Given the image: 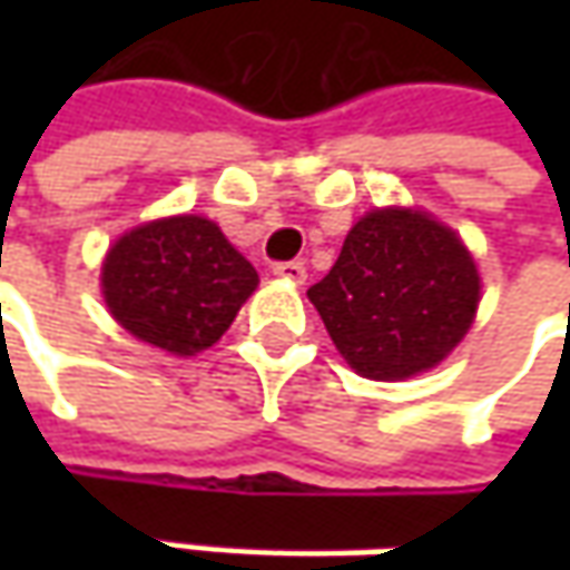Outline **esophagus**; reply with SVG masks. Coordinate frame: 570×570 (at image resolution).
I'll use <instances>...</instances> for the list:
<instances>
[{
  "mask_svg": "<svg viewBox=\"0 0 570 570\" xmlns=\"http://www.w3.org/2000/svg\"><path fill=\"white\" fill-rule=\"evenodd\" d=\"M273 273L278 275V278H285V282H295V285H301V282L307 278L304 263H275Z\"/></svg>",
  "mask_w": 570,
  "mask_h": 570,
  "instance_id": "esophagus-1",
  "label": "esophagus"
}]
</instances>
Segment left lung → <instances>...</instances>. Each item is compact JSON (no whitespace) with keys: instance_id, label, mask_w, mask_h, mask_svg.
Returning a JSON list of instances; mask_svg holds the SVG:
<instances>
[{"instance_id":"obj_1","label":"left lung","mask_w":570,"mask_h":570,"mask_svg":"<svg viewBox=\"0 0 570 570\" xmlns=\"http://www.w3.org/2000/svg\"><path fill=\"white\" fill-rule=\"evenodd\" d=\"M479 288L470 250L448 225L415 208H374L307 297L362 377L405 381L466 336Z\"/></svg>"}]
</instances>
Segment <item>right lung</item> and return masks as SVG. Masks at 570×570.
I'll use <instances>...</instances> for the list:
<instances>
[{"label": "right lung", "mask_w": 570, "mask_h": 570, "mask_svg": "<svg viewBox=\"0 0 570 570\" xmlns=\"http://www.w3.org/2000/svg\"><path fill=\"white\" fill-rule=\"evenodd\" d=\"M259 275L215 222L170 215L107 250L100 288L114 320L170 355H196L225 336Z\"/></svg>", "instance_id": "right-lung-1"}]
</instances>
